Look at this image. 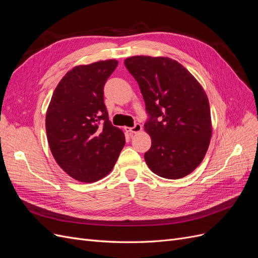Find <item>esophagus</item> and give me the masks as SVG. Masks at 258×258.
Returning <instances> with one entry per match:
<instances>
[{
    "label": "esophagus",
    "mask_w": 258,
    "mask_h": 258,
    "mask_svg": "<svg viewBox=\"0 0 258 258\" xmlns=\"http://www.w3.org/2000/svg\"><path fill=\"white\" fill-rule=\"evenodd\" d=\"M124 130L126 131H128V132H132V134H137V132H140L142 130V126L140 123H136L134 127H131V128H124Z\"/></svg>",
    "instance_id": "34e87169"
}]
</instances>
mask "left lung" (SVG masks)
Listing matches in <instances>:
<instances>
[{
	"label": "left lung",
	"instance_id": "1",
	"mask_svg": "<svg viewBox=\"0 0 258 258\" xmlns=\"http://www.w3.org/2000/svg\"><path fill=\"white\" fill-rule=\"evenodd\" d=\"M145 101L144 129L152 146L144 158L155 174L176 179L196 169L210 144L209 100L197 80L167 57L135 56L124 60Z\"/></svg>",
	"mask_w": 258,
	"mask_h": 258
}]
</instances>
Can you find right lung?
Wrapping results in <instances>:
<instances>
[{
    "label": "right lung",
    "instance_id": "right-lung-1",
    "mask_svg": "<svg viewBox=\"0 0 258 258\" xmlns=\"http://www.w3.org/2000/svg\"><path fill=\"white\" fill-rule=\"evenodd\" d=\"M118 62L98 61L69 71L54 89L46 134L61 169L92 183L110 173L124 145L123 132L108 120L103 88Z\"/></svg>",
    "mask_w": 258,
    "mask_h": 258
}]
</instances>
